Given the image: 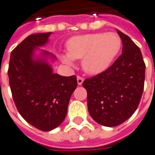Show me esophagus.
<instances>
[{
    "mask_svg": "<svg viewBox=\"0 0 155 155\" xmlns=\"http://www.w3.org/2000/svg\"><path fill=\"white\" fill-rule=\"evenodd\" d=\"M83 81H84V79H83L82 77H81V76H77V83L79 86L82 85Z\"/></svg>",
    "mask_w": 155,
    "mask_h": 155,
    "instance_id": "1",
    "label": "esophagus"
}]
</instances>
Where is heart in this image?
Listing matches in <instances>:
<instances>
[{
	"mask_svg": "<svg viewBox=\"0 0 155 155\" xmlns=\"http://www.w3.org/2000/svg\"><path fill=\"white\" fill-rule=\"evenodd\" d=\"M67 54L60 56L68 66L81 59L84 71L92 75L104 72L111 65L122 47V40L115 32L79 35L68 40Z\"/></svg>",
	"mask_w": 155,
	"mask_h": 155,
	"instance_id": "b5f03b06",
	"label": "heart"
}]
</instances>
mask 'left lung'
<instances>
[{"mask_svg": "<svg viewBox=\"0 0 155 155\" xmlns=\"http://www.w3.org/2000/svg\"><path fill=\"white\" fill-rule=\"evenodd\" d=\"M123 53L104 72L86 79L89 114L106 127L117 126L129 119L137 109L144 87L145 63L141 50L119 30Z\"/></svg>", "mask_w": 155, "mask_h": 155, "instance_id": "left-lung-1", "label": "left lung"}]
</instances>
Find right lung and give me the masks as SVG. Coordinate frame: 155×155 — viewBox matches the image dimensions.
<instances>
[{"mask_svg":"<svg viewBox=\"0 0 155 155\" xmlns=\"http://www.w3.org/2000/svg\"><path fill=\"white\" fill-rule=\"evenodd\" d=\"M51 32L28 36L11 52L8 78L19 114L27 123L43 131H50L66 117L73 92L77 87L75 75L61 76L53 73L56 56L41 50ZM38 50L40 54L35 55Z\"/></svg>","mask_w":155,"mask_h":155,"instance_id":"1","label":"right lung"}]
</instances>
